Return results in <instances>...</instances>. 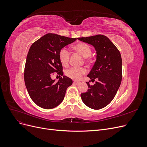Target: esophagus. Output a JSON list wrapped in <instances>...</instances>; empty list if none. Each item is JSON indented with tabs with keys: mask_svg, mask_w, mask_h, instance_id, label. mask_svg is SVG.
<instances>
[{
	"mask_svg": "<svg viewBox=\"0 0 147 147\" xmlns=\"http://www.w3.org/2000/svg\"><path fill=\"white\" fill-rule=\"evenodd\" d=\"M74 83L75 84H77V85H78V84L80 83V82H77V81H75V82H74Z\"/></svg>",
	"mask_w": 147,
	"mask_h": 147,
	"instance_id": "esophagus-1",
	"label": "esophagus"
}]
</instances>
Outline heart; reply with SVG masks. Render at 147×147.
Masks as SVG:
<instances>
[{
    "mask_svg": "<svg viewBox=\"0 0 147 147\" xmlns=\"http://www.w3.org/2000/svg\"><path fill=\"white\" fill-rule=\"evenodd\" d=\"M72 48L75 51L80 53L85 57L86 62H90V56L91 55V48L88 44L84 42H80L72 47ZM59 60L63 67H67L69 63L70 53L65 48H63L59 51L58 55ZM86 73V70L83 67H71L65 70V75L73 80L80 79L82 75Z\"/></svg>",
    "mask_w": 147,
    "mask_h": 147,
    "instance_id": "obj_1",
    "label": "heart"
}]
</instances>
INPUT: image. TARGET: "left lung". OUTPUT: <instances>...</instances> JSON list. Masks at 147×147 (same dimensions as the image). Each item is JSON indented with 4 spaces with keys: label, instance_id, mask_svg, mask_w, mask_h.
Returning a JSON list of instances; mask_svg holds the SVG:
<instances>
[{
    "label": "left lung",
    "instance_id": "obj_1",
    "mask_svg": "<svg viewBox=\"0 0 147 147\" xmlns=\"http://www.w3.org/2000/svg\"><path fill=\"white\" fill-rule=\"evenodd\" d=\"M95 48L96 61L88 77L94 85L86 82L89 89L81 94L83 103L88 107L99 110L109 105L113 99L122 80L121 54L110 39L103 35L78 38Z\"/></svg>",
    "mask_w": 147,
    "mask_h": 147
}]
</instances>
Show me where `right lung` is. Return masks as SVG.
I'll return each instance as SVG.
<instances>
[{
  "label": "right lung",
  "mask_w": 147,
  "mask_h": 147,
  "mask_svg": "<svg viewBox=\"0 0 147 147\" xmlns=\"http://www.w3.org/2000/svg\"><path fill=\"white\" fill-rule=\"evenodd\" d=\"M55 34H47L31 45L24 67V82L35 104L45 109H51L63 102L66 90L72 80L64 76L58 82L52 80L53 73L63 76V65L59 52L65 46L76 40Z\"/></svg>",
  "instance_id": "right-lung-1"
}]
</instances>
